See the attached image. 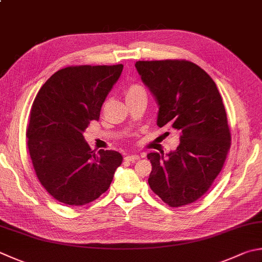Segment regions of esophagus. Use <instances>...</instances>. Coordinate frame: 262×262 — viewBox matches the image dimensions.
I'll return each mask as SVG.
<instances>
[{
    "label": "esophagus",
    "mask_w": 262,
    "mask_h": 262,
    "mask_svg": "<svg viewBox=\"0 0 262 262\" xmlns=\"http://www.w3.org/2000/svg\"><path fill=\"white\" fill-rule=\"evenodd\" d=\"M139 159H140L139 155H133V154L126 155V156L124 157L125 161H130V162H136V161H138Z\"/></svg>",
    "instance_id": "esophagus-1"
}]
</instances>
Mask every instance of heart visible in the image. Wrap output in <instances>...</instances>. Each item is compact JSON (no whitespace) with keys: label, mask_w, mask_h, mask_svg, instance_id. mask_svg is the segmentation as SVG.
I'll list each match as a JSON object with an SVG mask.
<instances>
[{"label":"heart","mask_w":262,"mask_h":262,"mask_svg":"<svg viewBox=\"0 0 262 262\" xmlns=\"http://www.w3.org/2000/svg\"><path fill=\"white\" fill-rule=\"evenodd\" d=\"M140 95H146L145 89L141 85L135 84V83H133V84H130L126 88V90H125L126 100H130V99H132V98H136Z\"/></svg>","instance_id":"b5f03b06"}]
</instances>
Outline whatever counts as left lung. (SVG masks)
<instances>
[{"instance_id":"8db88e82","label":"left lung","mask_w":262,"mask_h":262,"mask_svg":"<svg viewBox=\"0 0 262 262\" xmlns=\"http://www.w3.org/2000/svg\"><path fill=\"white\" fill-rule=\"evenodd\" d=\"M136 68L159 102L157 125L180 131L174 151L147 155L148 184L171 208L194 203L213 184L230 148L223 98L209 74L191 61H137Z\"/></svg>"}]
</instances>
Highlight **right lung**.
<instances>
[{
	"label": "right lung",
	"mask_w": 262,
	"mask_h": 262,
	"mask_svg": "<svg viewBox=\"0 0 262 262\" xmlns=\"http://www.w3.org/2000/svg\"><path fill=\"white\" fill-rule=\"evenodd\" d=\"M123 65L68 66L44 83L33 101L27 147L38 181L53 199L81 206L110 188L122 155L91 150L83 132L99 120Z\"/></svg>",
	"instance_id": "obj_1"
}]
</instances>
